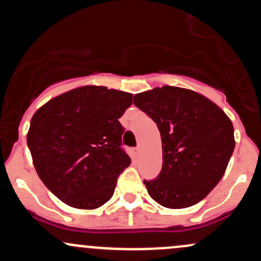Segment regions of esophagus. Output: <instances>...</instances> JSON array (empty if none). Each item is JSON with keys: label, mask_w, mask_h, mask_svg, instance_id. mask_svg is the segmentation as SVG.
Returning <instances> with one entry per match:
<instances>
[{"label": "esophagus", "mask_w": 261, "mask_h": 261, "mask_svg": "<svg viewBox=\"0 0 261 261\" xmlns=\"http://www.w3.org/2000/svg\"><path fill=\"white\" fill-rule=\"evenodd\" d=\"M136 153L137 154L141 153V147H140V146H137V147H136Z\"/></svg>", "instance_id": "1"}]
</instances>
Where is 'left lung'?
I'll return each instance as SVG.
<instances>
[{
    "label": "left lung",
    "instance_id": "1",
    "mask_svg": "<svg viewBox=\"0 0 261 261\" xmlns=\"http://www.w3.org/2000/svg\"><path fill=\"white\" fill-rule=\"evenodd\" d=\"M134 104L161 134V173L144 181L151 198L172 210L197 204L227 170L236 147L230 119L202 94L170 85L136 94Z\"/></svg>",
    "mask_w": 261,
    "mask_h": 261
}]
</instances>
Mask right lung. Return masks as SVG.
<instances>
[{
  "instance_id": "add662e5",
  "label": "right lung",
  "mask_w": 261,
  "mask_h": 261,
  "mask_svg": "<svg viewBox=\"0 0 261 261\" xmlns=\"http://www.w3.org/2000/svg\"><path fill=\"white\" fill-rule=\"evenodd\" d=\"M133 94L85 85L50 99L34 113L27 134L33 165L65 204L95 210L113 197L131 160L121 148L119 119Z\"/></svg>"
}]
</instances>
